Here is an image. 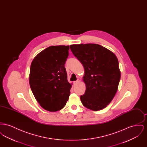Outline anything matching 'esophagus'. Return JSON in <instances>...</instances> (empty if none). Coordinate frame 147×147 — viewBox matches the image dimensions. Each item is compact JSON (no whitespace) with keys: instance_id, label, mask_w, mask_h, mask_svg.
I'll return each mask as SVG.
<instances>
[{"instance_id":"34e87169","label":"esophagus","mask_w":147,"mask_h":147,"mask_svg":"<svg viewBox=\"0 0 147 147\" xmlns=\"http://www.w3.org/2000/svg\"><path fill=\"white\" fill-rule=\"evenodd\" d=\"M79 83V80H77L76 81L73 82V84H74V85H77Z\"/></svg>"}]
</instances>
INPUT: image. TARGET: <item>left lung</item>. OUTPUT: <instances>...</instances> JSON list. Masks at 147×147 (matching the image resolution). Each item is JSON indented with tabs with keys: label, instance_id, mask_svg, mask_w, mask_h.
Here are the masks:
<instances>
[{
	"label": "left lung",
	"instance_id": "1",
	"mask_svg": "<svg viewBox=\"0 0 147 147\" xmlns=\"http://www.w3.org/2000/svg\"><path fill=\"white\" fill-rule=\"evenodd\" d=\"M70 48L84 67L86 90L80 96L82 104L95 111L104 109L118 89L121 72L117 57L98 44L71 45Z\"/></svg>",
	"mask_w": 147,
	"mask_h": 147
}]
</instances>
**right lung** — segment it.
I'll return each instance as SVG.
<instances>
[{
  "instance_id": "right-lung-1",
  "label": "right lung",
  "mask_w": 147,
  "mask_h": 147,
  "mask_svg": "<svg viewBox=\"0 0 147 147\" xmlns=\"http://www.w3.org/2000/svg\"><path fill=\"white\" fill-rule=\"evenodd\" d=\"M69 46H52L40 52L30 67L29 83L38 104L50 112L61 110L66 105L71 85L64 67Z\"/></svg>"
}]
</instances>
